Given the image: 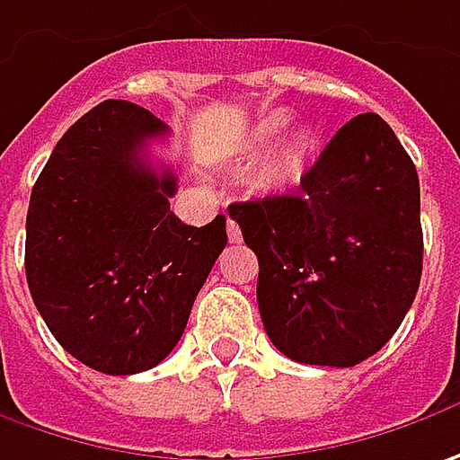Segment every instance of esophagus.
<instances>
[{
	"label": "esophagus",
	"mask_w": 460,
	"mask_h": 460,
	"mask_svg": "<svg viewBox=\"0 0 460 460\" xmlns=\"http://www.w3.org/2000/svg\"><path fill=\"white\" fill-rule=\"evenodd\" d=\"M226 234H229V242H234V244H239L242 242V229H239V224L236 221H226Z\"/></svg>",
	"instance_id": "34e87169"
}]
</instances>
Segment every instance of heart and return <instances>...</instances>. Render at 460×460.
Listing matches in <instances>:
<instances>
[{"label": "heart", "mask_w": 460, "mask_h": 460, "mask_svg": "<svg viewBox=\"0 0 460 460\" xmlns=\"http://www.w3.org/2000/svg\"><path fill=\"white\" fill-rule=\"evenodd\" d=\"M290 123L288 111H272L265 118H260L254 126H252L250 136L244 141V151L247 156H260L270 151V146L283 136V130ZM309 136H296L286 149L280 151L268 167H262L260 172V185L265 190H283L293 185L301 172H304V162H306V154H309Z\"/></svg>", "instance_id": "obj_1"}]
</instances>
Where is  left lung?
<instances>
[{
    "mask_svg": "<svg viewBox=\"0 0 460 460\" xmlns=\"http://www.w3.org/2000/svg\"><path fill=\"white\" fill-rule=\"evenodd\" d=\"M229 216L260 262L265 332L290 360L349 368L399 330L422 278L420 177L381 115L337 130L296 195Z\"/></svg>",
    "mask_w": 460,
    "mask_h": 460,
    "instance_id": "left-lung-1",
    "label": "left lung"
}]
</instances>
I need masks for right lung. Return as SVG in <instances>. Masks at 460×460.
Instances as JSON below:
<instances>
[{
	"mask_svg": "<svg viewBox=\"0 0 460 460\" xmlns=\"http://www.w3.org/2000/svg\"><path fill=\"white\" fill-rule=\"evenodd\" d=\"M170 128L105 100L71 126L40 172L25 224V272L50 334L108 376L159 366L226 247V218L188 226L170 210L177 174L146 146Z\"/></svg>",
	"mask_w": 460,
	"mask_h": 460,
	"instance_id": "add662e5",
	"label": "right lung"
}]
</instances>
